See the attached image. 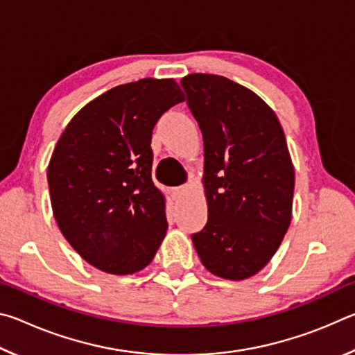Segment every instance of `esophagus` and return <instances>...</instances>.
Masks as SVG:
<instances>
[{
    "label": "esophagus",
    "mask_w": 355,
    "mask_h": 355,
    "mask_svg": "<svg viewBox=\"0 0 355 355\" xmlns=\"http://www.w3.org/2000/svg\"><path fill=\"white\" fill-rule=\"evenodd\" d=\"M188 189H189L188 184L177 186V188L172 189V194H173V197H182L183 194H186V192H188Z\"/></svg>",
    "instance_id": "obj_1"
}]
</instances>
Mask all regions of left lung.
<instances>
[{
  "instance_id": "obj_1",
  "label": "left lung",
  "mask_w": 355,
  "mask_h": 355,
  "mask_svg": "<svg viewBox=\"0 0 355 355\" xmlns=\"http://www.w3.org/2000/svg\"><path fill=\"white\" fill-rule=\"evenodd\" d=\"M203 136L207 225L192 243L209 272L244 280L266 266L290 227L294 167L275 112L225 76L182 80Z\"/></svg>"
}]
</instances>
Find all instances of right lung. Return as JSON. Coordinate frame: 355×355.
Listing matches in <instances>:
<instances>
[{"mask_svg": "<svg viewBox=\"0 0 355 355\" xmlns=\"http://www.w3.org/2000/svg\"><path fill=\"white\" fill-rule=\"evenodd\" d=\"M184 95L173 80L120 84L70 120L48 164L64 238L100 271L128 275L166 236V200L152 180V131Z\"/></svg>", "mask_w": 355, "mask_h": 355, "instance_id": "1", "label": "right lung"}]
</instances>
